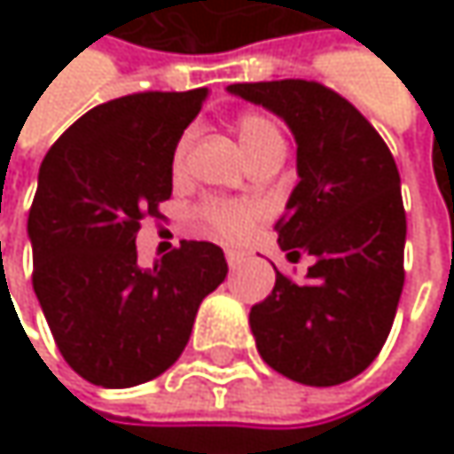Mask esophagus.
I'll return each instance as SVG.
<instances>
[{
	"label": "esophagus",
	"mask_w": 454,
	"mask_h": 454,
	"mask_svg": "<svg viewBox=\"0 0 454 454\" xmlns=\"http://www.w3.org/2000/svg\"><path fill=\"white\" fill-rule=\"evenodd\" d=\"M226 260H228V268H231V270H236V268L247 260V254H244V252H236V249H228Z\"/></svg>",
	"instance_id": "34e87169"
}]
</instances>
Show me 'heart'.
<instances>
[{
  "label": "heart",
  "instance_id": "b5f03b06",
  "mask_svg": "<svg viewBox=\"0 0 454 454\" xmlns=\"http://www.w3.org/2000/svg\"><path fill=\"white\" fill-rule=\"evenodd\" d=\"M236 134L241 138V146L249 154V160H254L265 152H273L278 146H286L281 129L268 115H260V113L241 115L236 121ZM189 146H192V134L186 131L178 138L176 152H173V168L176 170L184 168ZM197 215L213 236H218L223 241H241L260 223V207L249 200H207Z\"/></svg>",
  "mask_w": 454,
  "mask_h": 454
}]
</instances>
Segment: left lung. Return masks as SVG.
<instances>
[{
  "instance_id": "1",
  "label": "left lung",
  "mask_w": 454,
  "mask_h": 454,
  "mask_svg": "<svg viewBox=\"0 0 454 454\" xmlns=\"http://www.w3.org/2000/svg\"><path fill=\"white\" fill-rule=\"evenodd\" d=\"M276 113L297 141V176L276 223L292 260L313 257L302 284L276 273L249 310L260 357L308 387H336L381 352L405 284V207L397 162L379 131L328 86L302 78L233 83Z\"/></svg>"
}]
</instances>
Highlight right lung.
Returning <instances> with one entry per match:
<instances>
[{
    "instance_id": "1",
    "label": "right lung",
    "mask_w": 454,
    "mask_h": 454,
    "mask_svg": "<svg viewBox=\"0 0 454 454\" xmlns=\"http://www.w3.org/2000/svg\"><path fill=\"white\" fill-rule=\"evenodd\" d=\"M207 89L97 105L51 144L28 213L34 292L65 363L105 389L165 373L228 273L213 241L138 268L137 233L173 192V152Z\"/></svg>"
}]
</instances>
